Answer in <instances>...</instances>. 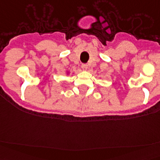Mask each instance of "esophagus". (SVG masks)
Here are the masks:
<instances>
[{"mask_svg": "<svg viewBox=\"0 0 160 160\" xmlns=\"http://www.w3.org/2000/svg\"><path fill=\"white\" fill-rule=\"evenodd\" d=\"M81 68L83 69V71H87V69H88V65H87V64H82L81 65Z\"/></svg>", "mask_w": 160, "mask_h": 160, "instance_id": "obj_1", "label": "esophagus"}]
</instances>
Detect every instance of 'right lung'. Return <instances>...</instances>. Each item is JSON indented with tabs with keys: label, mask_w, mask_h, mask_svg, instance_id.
Here are the masks:
<instances>
[{
	"label": "right lung",
	"mask_w": 160,
	"mask_h": 160,
	"mask_svg": "<svg viewBox=\"0 0 160 160\" xmlns=\"http://www.w3.org/2000/svg\"><path fill=\"white\" fill-rule=\"evenodd\" d=\"M67 75H69V72H67Z\"/></svg>",
	"instance_id": "add662e5"
}]
</instances>
